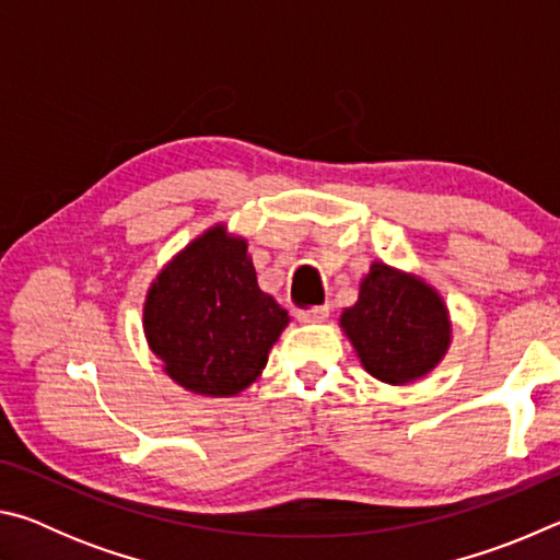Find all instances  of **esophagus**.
Segmentation results:
<instances>
[{
	"label": "esophagus",
	"instance_id": "1",
	"mask_svg": "<svg viewBox=\"0 0 560 560\" xmlns=\"http://www.w3.org/2000/svg\"><path fill=\"white\" fill-rule=\"evenodd\" d=\"M296 318L301 324H318V320L328 318V306H314V308H296Z\"/></svg>",
	"mask_w": 560,
	"mask_h": 560
}]
</instances>
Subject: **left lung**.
<instances>
[{
    "instance_id": "8db88e82",
    "label": "left lung",
    "mask_w": 560,
    "mask_h": 560,
    "mask_svg": "<svg viewBox=\"0 0 560 560\" xmlns=\"http://www.w3.org/2000/svg\"><path fill=\"white\" fill-rule=\"evenodd\" d=\"M360 363L377 381L412 383L450 348L452 324L438 291L412 273L375 261L360 281L355 306L340 316Z\"/></svg>"
}]
</instances>
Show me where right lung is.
I'll use <instances>...</instances> for the list:
<instances>
[{
    "label": "right lung",
    "instance_id": "obj_1",
    "mask_svg": "<svg viewBox=\"0 0 560 560\" xmlns=\"http://www.w3.org/2000/svg\"><path fill=\"white\" fill-rule=\"evenodd\" d=\"M289 314L257 283L246 242L222 224L187 244L148 291L143 328L165 373L210 397L261 375Z\"/></svg>",
    "mask_w": 560,
    "mask_h": 560
}]
</instances>
